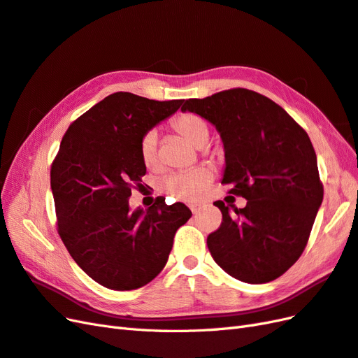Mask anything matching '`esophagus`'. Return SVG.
<instances>
[{"label": "esophagus", "mask_w": 358, "mask_h": 358, "mask_svg": "<svg viewBox=\"0 0 358 358\" xmlns=\"http://www.w3.org/2000/svg\"><path fill=\"white\" fill-rule=\"evenodd\" d=\"M190 210H192V213L193 214H196V213H199V210L202 208V206H201V203H190Z\"/></svg>", "instance_id": "esophagus-1"}]
</instances>
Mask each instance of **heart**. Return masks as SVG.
I'll return each mask as SVG.
<instances>
[{"label": "heart", "instance_id": "1", "mask_svg": "<svg viewBox=\"0 0 358 358\" xmlns=\"http://www.w3.org/2000/svg\"><path fill=\"white\" fill-rule=\"evenodd\" d=\"M173 129L192 142L195 147H203L210 138L208 122L193 112H185L173 120ZM141 159L148 169L159 165L157 134L150 130L141 139ZM213 181V171L208 166H198L189 171L172 173L163 180V189L168 195L181 201H196L207 192Z\"/></svg>", "mask_w": 358, "mask_h": 358}]
</instances>
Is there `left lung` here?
Listing matches in <instances>:
<instances>
[{
  "mask_svg": "<svg viewBox=\"0 0 358 358\" xmlns=\"http://www.w3.org/2000/svg\"><path fill=\"white\" fill-rule=\"evenodd\" d=\"M181 110L216 126L227 163L222 185L248 199L244 208L214 202L223 219L207 238L213 259L241 282L278 279L301 257L324 196L308 134L278 103L246 88L189 99Z\"/></svg>",
  "mask_w": 358,
  "mask_h": 358,
  "instance_id": "obj_1",
  "label": "left lung"
}]
</instances>
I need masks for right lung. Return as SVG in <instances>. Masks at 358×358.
Here are the masks:
<instances>
[{"label": "right lung", "mask_w": 358, "mask_h": 358, "mask_svg": "<svg viewBox=\"0 0 358 358\" xmlns=\"http://www.w3.org/2000/svg\"><path fill=\"white\" fill-rule=\"evenodd\" d=\"M185 100L157 101L131 93L105 97L73 121L50 166L58 234L70 257L101 287L130 291L166 265L173 236L192 211L185 203L134 213L129 198L147 168L141 139Z\"/></svg>", "instance_id": "add662e5"}]
</instances>
